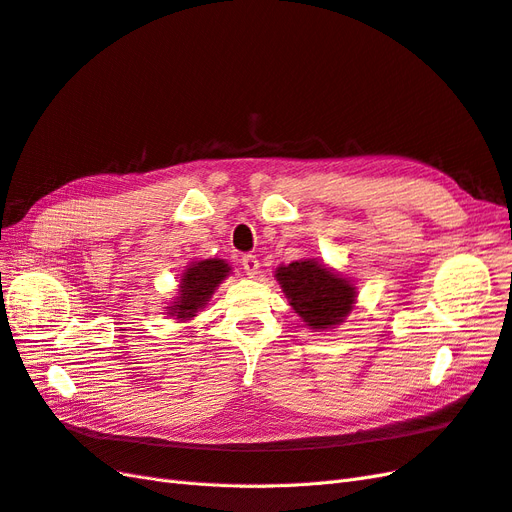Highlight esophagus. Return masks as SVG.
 Returning a JSON list of instances; mask_svg holds the SVG:
<instances>
[{"mask_svg":"<svg viewBox=\"0 0 512 512\" xmlns=\"http://www.w3.org/2000/svg\"><path fill=\"white\" fill-rule=\"evenodd\" d=\"M242 268L253 279V276L259 272V259L255 255H244L242 257Z\"/></svg>","mask_w":512,"mask_h":512,"instance_id":"obj_1","label":"esophagus"}]
</instances>
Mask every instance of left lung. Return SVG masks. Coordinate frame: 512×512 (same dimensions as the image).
I'll list each match as a JSON object with an SVG mask.
<instances>
[{"mask_svg": "<svg viewBox=\"0 0 512 512\" xmlns=\"http://www.w3.org/2000/svg\"><path fill=\"white\" fill-rule=\"evenodd\" d=\"M274 279L279 281L291 309L313 332L341 326L358 300V287L352 276L326 266L315 257L279 266Z\"/></svg>", "mask_w": 512, "mask_h": 512, "instance_id": "1", "label": "left lung"}]
</instances>
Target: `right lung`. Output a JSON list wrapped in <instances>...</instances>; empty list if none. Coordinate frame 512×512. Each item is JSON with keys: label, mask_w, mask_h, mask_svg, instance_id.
<instances>
[{"label": "right lung", "mask_w": 512, "mask_h": 512, "mask_svg": "<svg viewBox=\"0 0 512 512\" xmlns=\"http://www.w3.org/2000/svg\"><path fill=\"white\" fill-rule=\"evenodd\" d=\"M229 274L231 266L225 259L212 257L191 261L180 274L178 294H175V298L167 306V315L178 321L193 319L201 309H206L214 291Z\"/></svg>", "instance_id": "obj_1"}]
</instances>
